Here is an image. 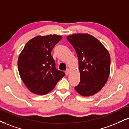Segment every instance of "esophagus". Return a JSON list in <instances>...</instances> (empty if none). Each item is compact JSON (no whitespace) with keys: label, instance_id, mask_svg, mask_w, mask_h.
Masks as SVG:
<instances>
[{"label":"esophagus","instance_id":"1","mask_svg":"<svg viewBox=\"0 0 129 129\" xmlns=\"http://www.w3.org/2000/svg\"><path fill=\"white\" fill-rule=\"evenodd\" d=\"M69 72H70V70L69 69H67L66 70V74L67 76L68 74H69Z\"/></svg>","mask_w":129,"mask_h":129}]
</instances>
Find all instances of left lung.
<instances>
[{"instance_id": "obj_1", "label": "left lung", "mask_w": 129, "mask_h": 129, "mask_svg": "<svg viewBox=\"0 0 129 129\" xmlns=\"http://www.w3.org/2000/svg\"><path fill=\"white\" fill-rule=\"evenodd\" d=\"M67 39L74 47L79 59L80 79L74 89L82 96L94 95L100 91L109 77V52L89 34H73Z\"/></svg>"}]
</instances>
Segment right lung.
Wrapping results in <instances>:
<instances>
[{
    "label": "right lung",
    "mask_w": 129,
    "mask_h": 129,
    "mask_svg": "<svg viewBox=\"0 0 129 129\" xmlns=\"http://www.w3.org/2000/svg\"><path fill=\"white\" fill-rule=\"evenodd\" d=\"M58 35L37 36L26 43L18 57L21 79L32 92L44 95L55 88L65 73L56 69L51 52L61 40Z\"/></svg>",
    "instance_id": "1"
}]
</instances>
